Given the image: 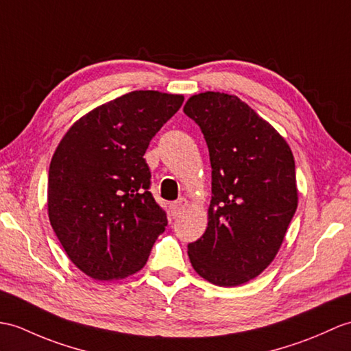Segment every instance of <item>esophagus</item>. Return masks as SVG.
Here are the masks:
<instances>
[{
    "instance_id": "obj_1",
    "label": "esophagus",
    "mask_w": 351,
    "mask_h": 351,
    "mask_svg": "<svg viewBox=\"0 0 351 351\" xmlns=\"http://www.w3.org/2000/svg\"><path fill=\"white\" fill-rule=\"evenodd\" d=\"M189 208V200L181 197L178 199L176 202H173L172 205H170V209H172V214L173 217H179L181 214H184V210Z\"/></svg>"
}]
</instances>
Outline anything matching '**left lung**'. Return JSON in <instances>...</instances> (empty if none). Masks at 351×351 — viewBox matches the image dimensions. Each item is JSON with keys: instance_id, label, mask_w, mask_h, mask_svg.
Returning <instances> with one entry per match:
<instances>
[{"instance_id": "8db88e82", "label": "left lung", "mask_w": 351, "mask_h": 351, "mask_svg": "<svg viewBox=\"0 0 351 351\" xmlns=\"http://www.w3.org/2000/svg\"><path fill=\"white\" fill-rule=\"evenodd\" d=\"M184 112L200 127L213 167L208 227L189 243L190 262L209 282L239 286L271 265L296 213L295 158L276 130L236 95H193Z\"/></svg>"}]
</instances>
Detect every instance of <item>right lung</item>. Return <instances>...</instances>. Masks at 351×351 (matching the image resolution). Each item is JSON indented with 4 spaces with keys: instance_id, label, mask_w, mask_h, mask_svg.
Segmentation results:
<instances>
[{
    "instance_id": "right-lung-1",
    "label": "right lung",
    "mask_w": 351,
    "mask_h": 351,
    "mask_svg": "<svg viewBox=\"0 0 351 351\" xmlns=\"http://www.w3.org/2000/svg\"><path fill=\"white\" fill-rule=\"evenodd\" d=\"M182 103V95L128 93L76 121L56 148L49 219L71 262L91 278L110 281L141 271L165 232L166 210L149 191L143 156Z\"/></svg>"
}]
</instances>
